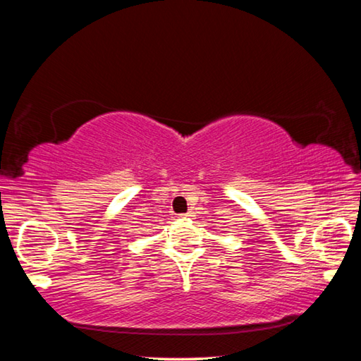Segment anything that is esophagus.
I'll list each match as a JSON object with an SVG mask.
<instances>
[{
  "instance_id": "esophagus-1",
  "label": "esophagus",
  "mask_w": 361,
  "mask_h": 361,
  "mask_svg": "<svg viewBox=\"0 0 361 361\" xmlns=\"http://www.w3.org/2000/svg\"><path fill=\"white\" fill-rule=\"evenodd\" d=\"M191 216H192L191 212H188V213H185V215H181V218H191Z\"/></svg>"
}]
</instances>
